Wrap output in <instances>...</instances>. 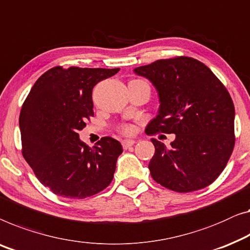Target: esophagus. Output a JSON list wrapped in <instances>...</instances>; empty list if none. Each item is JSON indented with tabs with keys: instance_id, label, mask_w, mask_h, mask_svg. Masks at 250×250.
<instances>
[{
	"instance_id": "esophagus-1",
	"label": "esophagus",
	"mask_w": 250,
	"mask_h": 250,
	"mask_svg": "<svg viewBox=\"0 0 250 250\" xmlns=\"http://www.w3.org/2000/svg\"><path fill=\"white\" fill-rule=\"evenodd\" d=\"M135 144V140H123L122 141V146L124 149H127V147L132 146Z\"/></svg>"
}]
</instances>
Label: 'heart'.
<instances>
[{
  "instance_id": "1",
  "label": "heart",
  "mask_w": 250,
  "mask_h": 250,
  "mask_svg": "<svg viewBox=\"0 0 250 250\" xmlns=\"http://www.w3.org/2000/svg\"><path fill=\"white\" fill-rule=\"evenodd\" d=\"M124 131H125L126 133H129V132H132V128L129 127V126H125V127H124Z\"/></svg>"
}]
</instances>
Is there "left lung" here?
I'll use <instances>...</instances> for the list:
<instances>
[{
    "label": "left lung",
    "mask_w": 250,
    "mask_h": 250,
    "mask_svg": "<svg viewBox=\"0 0 250 250\" xmlns=\"http://www.w3.org/2000/svg\"><path fill=\"white\" fill-rule=\"evenodd\" d=\"M157 90L159 110L150 134H176L167 147H155L152 178L169 189L188 193L208 186L226 168L234 146V106L221 81L200 61L180 56L134 68Z\"/></svg>",
    "instance_id": "1"
}]
</instances>
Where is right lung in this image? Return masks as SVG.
I'll use <instances>...</instances> for the list:
<instances>
[{
  "mask_svg": "<svg viewBox=\"0 0 250 250\" xmlns=\"http://www.w3.org/2000/svg\"><path fill=\"white\" fill-rule=\"evenodd\" d=\"M118 71L53 67L36 81L24 100L19 118L23 158L54 194L85 198L113 180L122 144L104 136L91 149L79 132L93 116V86Z\"/></svg>",
  "mask_w": 250,
  "mask_h": 250,
  "instance_id": "obj_1",
  "label": "right lung"
}]
</instances>
